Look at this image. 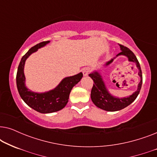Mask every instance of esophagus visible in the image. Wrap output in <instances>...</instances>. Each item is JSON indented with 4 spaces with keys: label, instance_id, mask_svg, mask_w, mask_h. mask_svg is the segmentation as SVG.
<instances>
[{
    "label": "esophagus",
    "instance_id": "1",
    "mask_svg": "<svg viewBox=\"0 0 157 157\" xmlns=\"http://www.w3.org/2000/svg\"><path fill=\"white\" fill-rule=\"evenodd\" d=\"M82 72H83V76H88V75H89V72H90V68H88V67H86V68H83V71H82Z\"/></svg>",
    "mask_w": 157,
    "mask_h": 157
}]
</instances>
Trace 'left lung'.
I'll return each instance as SVG.
<instances>
[{"mask_svg": "<svg viewBox=\"0 0 157 157\" xmlns=\"http://www.w3.org/2000/svg\"><path fill=\"white\" fill-rule=\"evenodd\" d=\"M119 46L121 51V52L118 53L113 59L106 61L104 66H109L119 56H124L128 58V61L133 62L136 64L137 68L139 69L138 75L140 77V82L139 83L136 91L134 92L132 95L123 98L116 97L109 93L99 71H94L93 72L91 73L89 76L91 77L94 82L91 92L92 101L98 108L107 111H119L130 105L138 96L139 92H140L141 85H142V73H141L140 64H139L136 56L127 47L122 46V45H119Z\"/></svg>", "mask_w": 157, "mask_h": 157, "instance_id": "8db88e82", "label": "left lung"}]
</instances>
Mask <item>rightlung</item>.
Returning a JSON list of instances; mask_svg holds the SVG:
<instances>
[{"label": "right lung", "instance_id": "obj_1", "mask_svg": "<svg viewBox=\"0 0 157 157\" xmlns=\"http://www.w3.org/2000/svg\"><path fill=\"white\" fill-rule=\"evenodd\" d=\"M50 43V40L38 44L30 48L22 57L19 63L16 75V84L21 97L28 106L41 113H49L61 110L68 101L69 94L73 87L76 85L83 77L81 72L72 76L66 77L56 87L48 91L38 93L32 91L25 86L24 66L26 59L33 53Z\"/></svg>", "mask_w": 157, "mask_h": 157}]
</instances>
